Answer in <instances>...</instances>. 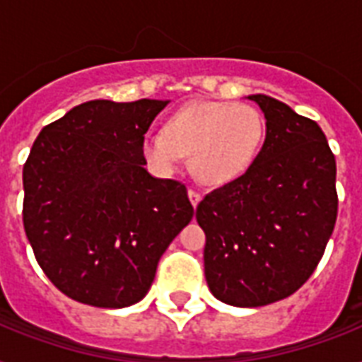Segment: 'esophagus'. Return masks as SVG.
I'll return each mask as SVG.
<instances>
[{
    "label": "esophagus",
    "instance_id": "obj_1",
    "mask_svg": "<svg viewBox=\"0 0 362 362\" xmlns=\"http://www.w3.org/2000/svg\"><path fill=\"white\" fill-rule=\"evenodd\" d=\"M187 195H189V201H192V204L193 206H195V209H197V204L201 203V193L199 192H195V189H189V192H187Z\"/></svg>",
    "mask_w": 362,
    "mask_h": 362
}]
</instances>
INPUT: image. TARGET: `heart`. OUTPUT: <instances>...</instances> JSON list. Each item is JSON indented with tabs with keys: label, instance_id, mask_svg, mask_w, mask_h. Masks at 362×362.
Here are the masks:
<instances>
[{
	"label": "heart",
	"instance_id": "heart-1",
	"mask_svg": "<svg viewBox=\"0 0 362 362\" xmlns=\"http://www.w3.org/2000/svg\"><path fill=\"white\" fill-rule=\"evenodd\" d=\"M263 136V118L250 105L193 101L165 120L163 135H144L141 148L159 175H173L189 158L193 176L203 186L223 187L252 169Z\"/></svg>",
	"mask_w": 362,
	"mask_h": 362
}]
</instances>
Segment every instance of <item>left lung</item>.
Segmentation results:
<instances>
[{"mask_svg":"<svg viewBox=\"0 0 362 362\" xmlns=\"http://www.w3.org/2000/svg\"><path fill=\"white\" fill-rule=\"evenodd\" d=\"M267 120L255 163L199 203L204 276L218 300L257 308L289 297L323 257L337 223V161L325 133L278 99L247 95Z\"/></svg>","mask_w":362,"mask_h":362,"instance_id":"8db88e82","label":"left lung"}]
</instances>
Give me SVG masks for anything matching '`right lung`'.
I'll return each instance as SVG.
<instances>
[{"label":"right lung","instance_id":"right-lung-1","mask_svg":"<svg viewBox=\"0 0 362 362\" xmlns=\"http://www.w3.org/2000/svg\"><path fill=\"white\" fill-rule=\"evenodd\" d=\"M169 105L95 99L42 127L24 165V229L48 280L76 303L146 297L159 257L192 221L184 184L153 178L142 139Z\"/></svg>","mask_w":362,"mask_h":362}]
</instances>
